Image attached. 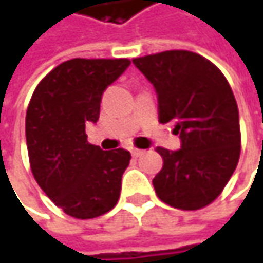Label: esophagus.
<instances>
[{"mask_svg":"<svg viewBox=\"0 0 263 263\" xmlns=\"http://www.w3.org/2000/svg\"><path fill=\"white\" fill-rule=\"evenodd\" d=\"M131 154L134 157H140V155H143L144 154V151H141V149H132Z\"/></svg>","mask_w":263,"mask_h":263,"instance_id":"1","label":"esophagus"}]
</instances>
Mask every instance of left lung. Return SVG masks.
I'll list each match as a JSON object with an SVG mask.
<instances>
[{"mask_svg":"<svg viewBox=\"0 0 263 263\" xmlns=\"http://www.w3.org/2000/svg\"><path fill=\"white\" fill-rule=\"evenodd\" d=\"M132 62L155 88L160 122H174L181 140L178 151L157 147L164 161L152 180L158 198L181 210L209 205L232 178L240 154L239 111L229 82L210 61L185 50Z\"/></svg>","mask_w":263,"mask_h":263,"instance_id":"left-lung-1","label":"left lung"}]
</instances>
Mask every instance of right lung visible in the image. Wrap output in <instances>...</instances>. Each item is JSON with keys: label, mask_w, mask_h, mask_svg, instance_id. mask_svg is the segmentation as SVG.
I'll list each match as a JSON object with an SVG mask.
<instances>
[{"label": "right lung", "mask_w": 263, "mask_h": 263, "mask_svg": "<svg viewBox=\"0 0 263 263\" xmlns=\"http://www.w3.org/2000/svg\"><path fill=\"white\" fill-rule=\"evenodd\" d=\"M131 65L128 59H71L36 86L26 116L30 167L45 195L67 215L91 219L120 198L129 151H102L86 141L103 91Z\"/></svg>", "instance_id": "add662e5"}]
</instances>
